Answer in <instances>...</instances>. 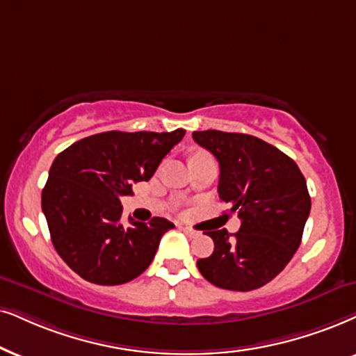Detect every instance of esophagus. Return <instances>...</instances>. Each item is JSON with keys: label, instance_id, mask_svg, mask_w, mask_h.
<instances>
[{"label": "esophagus", "instance_id": "34e87169", "mask_svg": "<svg viewBox=\"0 0 356 356\" xmlns=\"http://www.w3.org/2000/svg\"><path fill=\"white\" fill-rule=\"evenodd\" d=\"M179 228H181V230L186 233V235H188V236H197V235H199V233L193 232L192 228H188V227H182V225H181V227H179Z\"/></svg>", "mask_w": 356, "mask_h": 356}]
</instances>
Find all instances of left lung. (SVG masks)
Masks as SVG:
<instances>
[{
	"label": "left lung",
	"instance_id": "1",
	"mask_svg": "<svg viewBox=\"0 0 356 356\" xmlns=\"http://www.w3.org/2000/svg\"><path fill=\"white\" fill-rule=\"evenodd\" d=\"M192 138L217 157L220 200L241 220L233 236L225 228L207 232L215 250L197 268L222 289H258L286 268L302 240L310 213L304 175L289 156L250 134L207 129Z\"/></svg>",
	"mask_w": 356,
	"mask_h": 356
}]
</instances>
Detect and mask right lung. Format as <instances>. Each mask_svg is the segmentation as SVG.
Returning <instances> with one entry per match:
<instances>
[{
  "instance_id": "1",
  "label": "right lung",
  "mask_w": 356,
  "mask_h": 356,
  "mask_svg": "<svg viewBox=\"0 0 356 356\" xmlns=\"http://www.w3.org/2000/svg\"><path fill=\"white\" fill-rule=\"evenodd\" d=\"M186 129L170 133L106 131L83 138L62 151L42 191L54 248L85 281L118 286L143 274L163 235L174 223H121V197L149 181Z\"/></svg>"
}]
</instances>
